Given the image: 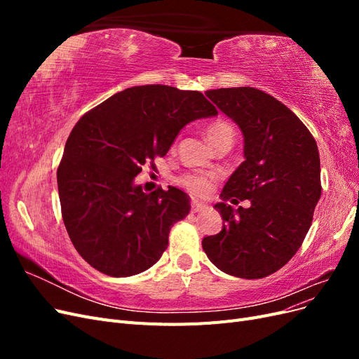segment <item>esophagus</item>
Returning a JSON list of instances; mask_svg holds the SVG:
<instances>
[{
    "label": "esophagus",
    "mask_w": 359,
    "mask_h": 359,
    "mask_svg": "<svg viewBox=\"0 0 359 359\" xmlns=\"http://www.w3.org/2000/svg\"><path fill=\"white\" fill-rule=\"evenodd\" d=\"M205 210H208V206L206 205H203V203H199V202H191V211L193 212H202V211H205Z\"/></svg>",
    "instance_id": "obj_1"
}]
</instances>
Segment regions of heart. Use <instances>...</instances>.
I'll return each instance as SVG.
<instances>
[{
    "instance_id": "b5f03b06",
    "label": "heart",
    "mask_w": 359,
    "mask_h": 359,
    "mask_svg": "<svg viewBox=\"0 0 359 359\" xmlns=\"http://www.w3.org/2000/svg\"><path fill=\"white\" fill-rule=\"evenodd\" d=\"M205 136L214 148H219L220 145L226 144L232 147L235 132L229 123L215 121L206 126ZM214 178V175H208V173H187V175H182L180 178V184L190 193L196 194V196H205V194H208L212 190Z\"/></svg>"
}]
</instances>
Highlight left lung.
<instances>
[{
  "mask_svg": "<svg viewBox=\"0 0 359 359\" xmlns=\"http://www.w3.org/2000/svg\"><path fill=\"white\" fill-rule=\"evenodd\" d=\"M205 95L241 128L245 160L214 206L223 227L203 238V252L226 274L264 278L289 262L311 226L322 191L316 140L287 106L252 86ZM238 198L249 208L225 203Z\"/></svg>",
  "mask_w": 359,
  "mask_h": 359,
  "instance_id": "1",
  "label": "left lung"
}]
</instances>
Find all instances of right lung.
I'll return each mask as SVG.
<instances>
[{
	"mask_svg": "<svg viewBox=\"0 0 359 359\" xmlns=\"http://www.w3.org/2000/svg\"><path fill=\"white\" fill-rule=\"evenodd\" d=\"M217 114L199 91L142 85L114 94L76 123L57 181L67 233L93 268L130 277L161 257L190 198L175 187L144 193L135 177L166 156L184 126Z\"/></svg>",
	"mask_w": 359,
	"mask_h": 359,
	"instance_id": "add662e5",
	"label": "right lung"
}]
</instances>
